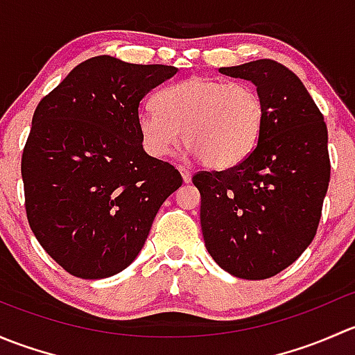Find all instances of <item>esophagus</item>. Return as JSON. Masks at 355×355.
<instances>
[{
    "mask_svg": "<svg viewBox=\"0 0 355 355\" xmlns=\"http://www.w3.org/2000/svg\"><path fill=\"white\" fill-rule=\"evenodd\" d=\"M178 171H180V175H182V180H184L185 184H189V182H191V177H192L191 170H189L187 166H178Z\"/></svg>",
    "mask_w": 355,
    "mask_h": 355,
    "instance_id": "esophagus-1",
    "label": "esophagus"
}]
</instances>
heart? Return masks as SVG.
<instances>
[{
    "mask_svg": "<svg viewBox=\"0 0 355 355\" xmlns=\"http://www.w3.org/2000/svg\"><path fill=\"white\" fill-rule=\"evenodd\" d=\"M155 108L137 114L142 146L155 157H164L180 144L213 170L244 161L259 142L266 106L259 92L247 84L216 77L185 78L156 92Z\"/></svg>",
    "mask_w": 355,
    "mask_h": 355,
    "instance_id": "1",
    "label": "heart"
}]
</instances>
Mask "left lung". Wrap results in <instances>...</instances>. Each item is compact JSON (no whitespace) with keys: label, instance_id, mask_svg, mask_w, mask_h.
<instances>
[{"label":"left lung","instance_id":"left-lung-1","mask_svg":"<svg viewBox=\"0 0 355 355\" xmlns=\"http://www.w3.org/2000/svg\"><path fill=\"white\" fill-rule=\"evenodd\" d=\"M220 71L256 85L266 120L244 161L192 177L200 228L218 266L264 280L288 268L316 235L331 170L327 123L300 78L273 60Z\"/></svg>","mask_w":355,"mask_h":355}]
</instances>
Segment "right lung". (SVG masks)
<instances>
[{"label":"right lung","instance_id":"right-lung-1","mask_svg":"<svg viewBox=\"0 0 355 355\" xmlns=\"http://www.w3.org/2000/svg\"><path fill=\"white\" fill-rule=\"evenodd\" d=\"M175 73L94 56L39 101L20 166L25 213L67 273L98 280L125 270L182 185L173 164L146 155L137 128L142 98Z\"/></svg>","mask_w":355,"mask_h":355}]
</instances>
